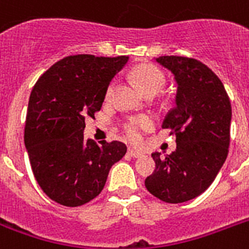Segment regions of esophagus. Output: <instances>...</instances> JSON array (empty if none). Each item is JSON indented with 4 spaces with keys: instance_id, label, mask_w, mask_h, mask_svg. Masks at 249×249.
Listing matches in <instances>:
<instances>
[{
    "instance_id": "1",
    "label": "esophagus",
    "mask_w": 249,
    "mask_h": 249,
    "mask_svg": "<svg viewBox=\"0 0 249 249\" xmlns=\"http://www.w3.org/2000/svg\"><path fill=\"white\" fill-rule=\"evenodd\" d=\"M128 154L130 155V157H133V158H138V157H142V155H143L141 151H137V150L134 149H129Z\"/></svg>"
}]
</instances>
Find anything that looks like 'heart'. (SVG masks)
I'll use <instances>...</instances> for the list:
<instances>
[{
	"instance_id": "obj_1",
	"label": "heart",
	"mask_w": 249,
	"mask_h": 249,
	"mask_svg": "<svg viewBox=\"0 0 249 249\" xmlns=\"http://www.w3.org/2000/svg\"><path fill=\"white\" fill-rule=\"evenodd\" d=\"M133 78L136 79V82L147 95L158 94L159 91H162L163 87L166 86V75L158 66L153 64H142L134 68ZM116 89L117 79H112L107 85V89L104 92V98L107 102L112 100ZM153 125H154V120L149 115H134V116H129L128 119H125L121 126H123L125 137L133 143H137L141 141L143 133L153 128Z\"/></svg>"
}]
</instances>
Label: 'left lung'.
Segmentation results:
<instances>
[{"instance_id": "1", "label": "left lung", "mask_w": 249, "mask_h": 249, "mask_svg": "<svg viewBox=\"0 0 249 249\" xmlns=\"http://www.w3.org/2000/svg\"><path fill=\"white\" fill-rule=\"evenodd\" d=\"M157 62L175 75L176 107L162 128L176 136V150L153 153L155 170L145 180L153 196L180 204L205 192L223 166L230 146L231 103L212 69L184 56H162Z\"/></svg>"}]
</instances>
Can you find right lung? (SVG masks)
<instances>
[{
	"instance_id": "add662e5",
	"label": "right lung",
	"mask_w": 249,
	"mask_h": 249,
	"mask_svg": "<svg viewBox=\"0 0 249 249\" xmlns=\"http://www.w3.org/2000/svg\"><path fill=\"white\" fill-rule=\"evenodd\" d=\"M126 56H68L41 74L28 100L24 145L43 192L64 206H81L98 196L112 164L126 153L120 141L83 138L85 119L95 117L107 85Z\"/></svg>"
}]
</instances>
